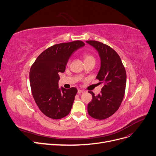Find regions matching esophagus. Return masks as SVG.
Masks as SVG:
<instances>
[{
  "mask_svg": "<svg viewBox=\"0 0 156 156\" xmlns=\"http://www.w3.org/2000/svg\"><path fill=\"white\" fill-rule=\"evenodd\" d=\"M85 92V91L84 90H81V89H78V93H84Z\"/></svg>",
  "mask_w": 156,
  "mask_h": 156,
  "instance_id": "1",
  "label": "esophagus"
}]
</instances>
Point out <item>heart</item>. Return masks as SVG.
I'll return each mask as SVG.
<instances>
[{
  "label": "heart",
  "instance_id": "b5f03b06",
  "mask_svg": "<svg viewBox=\"0 0 156 156\" xmlns=\"http://www.w3.org/2000/svg\"><path fill=\"white\" fill-rule=\"evenodd\" d=\"M83 58H84V61H85V62H86V61H91V60L95 61V58L93 57L92 55H90V54H85V55H84ZM69 62H70V60H69V61H68V65H69Z\"/></svg>",
  "mask_w": 156,
  "mask_h": 156
}]
</instances>
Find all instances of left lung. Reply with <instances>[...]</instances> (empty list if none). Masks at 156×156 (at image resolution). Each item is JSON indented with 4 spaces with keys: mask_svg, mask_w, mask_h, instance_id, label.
<instances>
[{
    "mask_svg": "<svg viewBox=\"0 0 156 156\" xmlns=\"http://www.w3.org/2000/svg\"><path fill=\"white\" fill-rule=\"evenodd\" d=\"M86 42L94 48L99 55L101 65L96 77L103 83L101 93L92 95V100L88 105L89 115L94 119L103 120L115 113L120 107L125 95L127 75L122 60L112 48L96 41Z\"/></svg>",
    "mask_w": 156,
    "mask_h": 156,
    "instance_id": "1",
    "label": "left lung"
}]
</instances>
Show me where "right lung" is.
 I'll return each instance as SVG.
<instances>
[{
    "mask_svg": "<svg viewBox=\"0 0 156 156\" xmlns=\"http://www.w3.org/2000/svg\"><path fill=\"white\" fill-rule=\"evenodd\" d=\"M81 41L49 47L37 58L29 72L30 85L39 110L47 117L60 119L71 111L78 91L75 87L59 88V73H64L70 56L83 47Z\"/></svg>",
    "mask_w": 156,
    "mask_h": 156,
    "instance_id": "obj_1",
    "label": "right lung"
}]
</instances>
